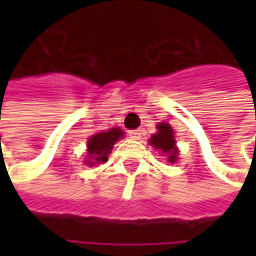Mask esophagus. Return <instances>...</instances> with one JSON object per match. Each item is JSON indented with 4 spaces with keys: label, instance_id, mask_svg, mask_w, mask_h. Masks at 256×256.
<instances>
[{
    "label": "esophagus",
    "instance_id": "esophagus-1",
    "mask_svg": "<svg viewBox=\"0 0 256 256\" xmlns=\"http://www.w3.org/2000/svg\"><path fill=\"white\" fill-rule=\"evenodd\" d=\"M141 136H142V132L140 130L130 131V138H132V140H141Z\"/></svg>",
    "mask_w": 256,
    "mask_h": 256
}]
</instances>
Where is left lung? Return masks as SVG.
<instances>
[{"mask_svg":"<svg viewBox=\"0 0 256 256\" xmlns=\"http://www.w3.org/2000/svg\"><path fill=\"white\" fill-rule=\"evenodd\" d=\"M156 134H154L150 138V145H152L154 150L161 151V152L168 158V162H176L178 160V148H176V141L174 138V130L170 124L160 122L156 125Z\"/></svg>","mask_w":256,"mask_h":256,"instance_id":"left-lung-1","label":"left lung"}]
</instances>
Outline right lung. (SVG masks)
<instances>
[{
    "mask_svg": "<svg viewBox=\"0 0 256 256\" xmlns=\"http://www.w3.org/2000/svg\"><path fill=\"white\" fill-rule=\"evenodd\" d=\"M124 136V131L120 128H111L108 131L94 134L92 136H90L88 144H86V156L88 160H85L86 165L94 166L98 164H104L108 161V156L112 151L114 144L120 138Z\"/></svg>",
    "mask_w": 256,
    "mask_h": 256,
    "instance_id": "1",
    "label": "right lung"
}]
</instances>
